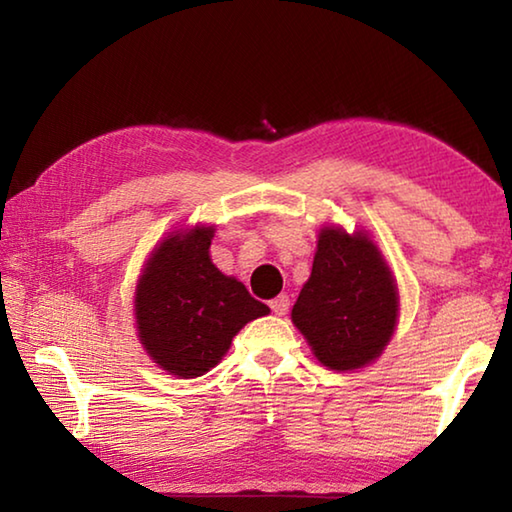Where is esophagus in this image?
<instances>
[{
	"label": "esophagus",
	"instance_id": "esophagus-1",
	"mask_svg": "<svg viewBox=\"0 0 512 512\" xmlns=\"http://www.w3.org/2000/svg\"><path fill=\"white\" fill-rule=\"evenodd\" d=\"M289 305H291V300H289L287 293H282V296H277L275 300H271V309H273L275 316H284V314H287Z\"/></svg>",
	"mask_w": 512,
	"mask_h": 512
}]
</instances>
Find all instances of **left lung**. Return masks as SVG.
I'll list each match as a JSON object with an SVG mask.
<instances>
[{"mask_svg": "<svg viewBox=\"0 0 512 512\" xmlns=\"http://www.w3.org/2000/svg\"><path fill=\"white\" fill-rule=\"evenodd\" d=\"M400 318V291L370 232L323 225L309 280L291 320L325 368L350 372L375 363Z\"/></svg>", "mask_w": 512, "mask_h": 512, "instance_id": "8db88e82", "label": "left lung"}]
</instances>
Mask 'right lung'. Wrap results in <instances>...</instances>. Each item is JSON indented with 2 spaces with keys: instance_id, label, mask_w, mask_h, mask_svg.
<instances>
[{
  "instance_id": "add662e5",
  "label": "right lung",
  "mask_w": 512,
  "mask_h": 512,
  "mask_svg": "<svg viewBox=\"0 0 512 512\" xmlns=\"http://www.w3.org/2000/svg\"><path fill=\"white\" fill-rule=\"evenodd\" d=\"M212 237L214 225L201 223L169 232L137 277V339L158 368L178 379L210 372L239 329L271 311L214 266Z\"/></svg>"
}]
</instances>
